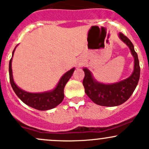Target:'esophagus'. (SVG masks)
Masks as SVG:
<instances>
[{
	"label": "esophagus",
	"instance_id": "1",
	"mask_svg": "<svg viewBox=\"0 0 149 149\" xmlns=\"http://www.w3.org/2000/svg\"><path fill=\"white\" fill-rule=\"evenodd\" d=\"M81 64H79V66H81Z\"/></svg>",
	"mask_w": 149,
	"mask_h": 149
}]
</instances>
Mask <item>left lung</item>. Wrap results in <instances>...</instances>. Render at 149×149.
I'll return each mask as SVG.
<instances>
[{"label":"left lung","instance_id":"obj_1","mask_svg":"<svg viewBox=\"0 0 149 149\" xmlns=\"http://www.w3.org/2000/svg\"><path fill=\"white\" fill-rule=\"evenodd\" d=\"M118 36L130 48L134 59V71L128 78L117 83H100L93 77L88 68L86 67L83 68L85 73L83 81L85 92L93 102L101 106L114 107L125 102L134 93L140 78L139 61L133 44L122 33H119Z\"/></svg>","mask_w":149,"mask_h":149}]
</instances>
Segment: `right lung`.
Returning <instances> with one entry per match:
<instances>
[{"label": "right lung", "mask_w": 149, "mask_h": 149, "mask_svg": "<svg viewBox=\"0 0 149 149\" xmlns=\"http://www.w3.org/2000/svg\"><path fill=\"white\" fill-rule=\"evenodd\" d=\"M17 46L15 47V48L17 47ZM15 48L13 52L12 58L9 62L10 82L11 86H12L14 92L24 104L32 107V108L38 109V110L45 111L56 107L57 105L61 103L64 98L63 89H64L65 86H66L68 80L71 78L72 75H73L75 68H71V70L65 73L60 78L56 87L52 91L42 93L27 92V91L21 89L16 85V83L14 81L13 76L12 61Z\"/></svg>", "instance_id": "add662e5"}]
</instances>
